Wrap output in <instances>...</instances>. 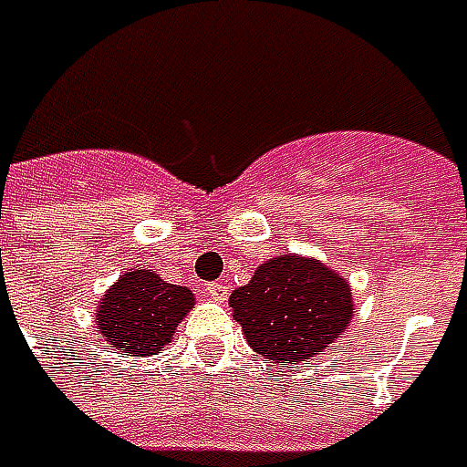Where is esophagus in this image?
I'll return each instance as SVG.
<instances>
[{
    "instance_id": "esophagus-1",
    "label": "esophagus",
    "mask_w": 467,
    "mask_h": 467,
    "mask_svg": "<svg viewBox=\"0 0 467 467\" xmlns=\"http://www.w3.org/2000/svg\"><path fill=\"white\" fill-rule=\"evenodd\" d=\"M205 294L213 298V301H225V298H228V288H225L223 283H207Z\"/></svg>"
}]
</instances>
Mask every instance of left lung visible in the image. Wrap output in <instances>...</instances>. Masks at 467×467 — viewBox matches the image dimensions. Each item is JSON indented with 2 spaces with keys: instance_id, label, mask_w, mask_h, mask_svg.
Returning <instances> with one entry per match:
<instances>
[{
  "instance_id": "1",
  "label": "left lung",
  "mask_w": 467,
  "mask_h": 467,
  "mask_svg": "<svg viewBox=\"0 0 467 467\" xmlns=\"http://www.w3.org/2000/svg\"><path fill=\"white\" fill-rule=\"evenodd\" d=\"M228 306L252 350L285 367L330 348L353 319L348 280L301 254L262 262L252 280L231 294Z\"/></svg>"
}]
</instances>
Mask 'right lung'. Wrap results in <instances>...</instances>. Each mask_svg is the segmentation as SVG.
Returning a JSON list of instances; mask_svg holds the SVG:
<instances>
[{
    "mask_svg": "<svg viewBox=\"0 0 467 467\" xmlns=\"http://www.w3.org/2000/svg\"><path fill=\"white\" fill-rule=\"evenodd\" d=\"M194 309L187 285L161 280L153 270H132L103 294L96 322L103 340L124 356H155L169 348L179 322Z\"/></svg>",
    "mask_w": 467,
    "mask_h": 467,
    "instance_id": "obj_1",
    "label": "right lung"
}]
</instances>
